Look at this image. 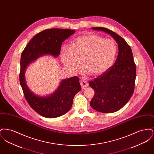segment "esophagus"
Wrapping results in <instances>:
<instances>
[{"mask_svg":"<svg viewBox=\"0 0 154 154\" xmlns=\"http://www.w3.org/2000/svg\"><path fill=\"white\" fill-rule=\"evenodd\" d=\"M81 86L82 89H84L85 88H87L88 86V83L85 80L81 81L80 82Z\"/></svg>","mask_w":154,"mask_h":154,"instance_id":"34e87169","label":"esophagus"}]
</instances>
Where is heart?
Segmentation results:
<instances>
[{
	"label": "heart",
	"instance_id": "1",
	"mask_svg": "<svg viewBox=\"0 0 154 154\" xmlns=\"http://www.w3.org/2000/svg\"><path fill=\"white\" fill-rule=\"evenodd\" d=\"M117 53V46L111 38H104L94 33L77 37L71 46L63 45L60 50L63 64L71 72L80 68L81 62L88 72L99 76L112 66Z\"/></svg>",
	"mask_w": 154,
	"mask_h": 154
}]
</instances>
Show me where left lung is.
<instances>
[{"label":"left lung","mask_w":154,"mask_h":154,"mask_svg":"<svg viewBox=\"0 0 154 154\" xmlns=\"http://www.w3.org/2000/svg\"><path fill=\"white\" fill-rule=\"evenodd\" d=\"M92 29L110 34L118 45V54L114 64L101 75L91 81L89 85L95 91L90 105L103 113L120 110L129 101L134 92L136 68L131 47L114 32L103 27Z\"/></svg>","instance_id":"8db88e82"}]
</instances>
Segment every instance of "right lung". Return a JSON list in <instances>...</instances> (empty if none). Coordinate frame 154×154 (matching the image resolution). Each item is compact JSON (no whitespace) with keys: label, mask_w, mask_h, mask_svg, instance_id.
<instances>
[{"label":"right lung","mask_w":154,"mask_h":154,"mask_svg":"<svg viewBox=\"0 0 154 154\" xmlns=\"http://www.w3.org/2000/svg\"><path fill=\"white\" fill-rule=\"evenodd\" d=\"M74 33V30L66 29L44 30L33 37L22 51L20 82L23 95L32 109L44 117H58L70 110L74 96L81 89L79 79L74 76L62 80L57 91L52 95L41 97L35 95L28 87L25 79V69L33 60L42 55L48 54L58 57L62 42Z\"/></svg>","instance_id":"obj_1"}]
</instances>
